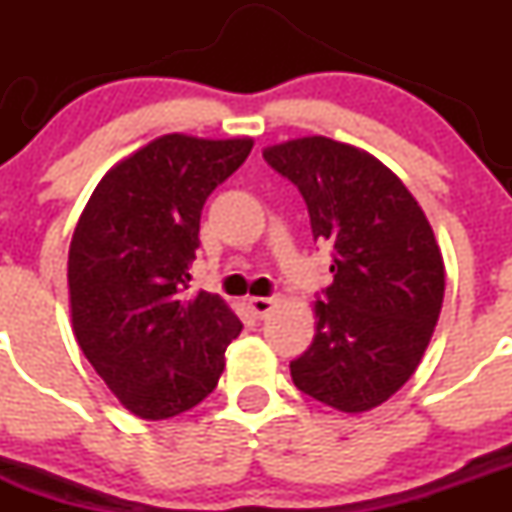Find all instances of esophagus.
<instances>
[{
	"instance_id": "obj_1",
	"label": "esophagus",
	"mask_w": 512,
	"mask_h": 512,
	"mask_svg": "<svg viewBox=\"0 0 512 512\" xmlns=\"http://www.w3.org/2000/svg\"><path fill=\"white\" fill-rule=\"evenodd\" d=\"M275 304H277L275 297H252V299H250V309H252V312H255L260 319L267 317V314H270L272 309H275Z\"/></svg>"
}]
</instances>
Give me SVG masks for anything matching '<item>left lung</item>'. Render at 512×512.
Wrapping results in <instances>:
<instances>
[{
  "mask_svg": "<svg viewBox=\"0 0 512 512\" xmlns=\"http://www.w3.org/2000/svg\"><path fill=\"white\" fill-rule=\"evenodd\" d=\"M297 185L314 242L332 247L334 282L314 302L317 332L289 364L302 394L359 414L384 404L431 342L443 257L421 205L381 160L324 136L262 151Z\"/></svg>",
  "mask_w": 512,
  "mask_h": 512,
  "instance_id": "obj_1",
  "label": "left lung"
}]
</instances>
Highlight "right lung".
I'll use <instances>...</instances> for the list:
<instances>
[{
    "mask_svg": "<svg viewBox=\"0 0 512 512\" xmlns=\"http://www.w3.org/2000/svg\"><path fill=\"white\" fill-rule=\"evenodd\" d=\"M250 138L170 133L113 165L69 247L71 324L81 352L131 414L160 421L218 386L240 319L188 294L208 195L250 156Z\"/></svg>",
    "mask_w": 512,
    "mask_h": 512,
    "instance_id": "obj_1",
    "label": "right lung"
}]
</instances>
